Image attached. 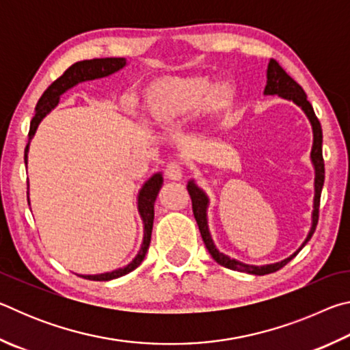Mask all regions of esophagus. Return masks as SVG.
<instances>
[{
    "label": "esophagus",
    "instance_id": "34e87169",
    "mask_svg": "<svg viewBox=\"0 0 350 350\" xmlns=\"http://www.w3.org/2000/svg\"><path fill=\"white\" fill-rule=\"evenodd\" d=\"M165 176H167V179L170 180H180L183 177L182 167L177 162L168 163L167 168H165Z\"/></svg>",
    "mask_w": 350,
    "mask_h": 350
}]
</instances>
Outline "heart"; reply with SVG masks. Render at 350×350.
Segmentation results:
<instances>
[{
  "label": "heart",
  "instance_id": "obj_1",
  "mask_svg": "<svg viewBox=\"0 0 350 350\" xmlns=\"http://www.w3.org/2000/svg\"><path fill=\"white\" fill-rule=\"evenodd\" d=\"M232 90L224 83L211 86L202 75L162 77L151 81L144 92V108L154 125L177 126L204 106L206 111H221L232 100Z\"/></svg>",
  "mask_w": 350,
  "mask_h": 350
}]
</instances>
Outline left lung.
I'll use <instances>...</instances> for the list:
<instances>
[{"instance_id": "obj_1", "label": "left lung", "mask_w": 350, "mask_h": 350, "mask_svg": "<svg viewBox=\"0 0 350 350\" xmlns=\"http://www.w3.org/2000/svg\"><path fill=\"white\" fill-rule=\"evenodd\" d=\"M264 96H280L281 98H286L288 102H293L296 106H299L301 109L304 111V114L309 118L312 125V133H313V144H312V151H310V161L313 165V170H315V182H313V188H315V194H313V210H312V227L307 233V238L304 239L301 247L296 250L293 254H290L288 258L280 260V262L275 264H265V265H253V264H245L241 262V260L230 258L228 254L221 253L216 248L215 242L210 234L208 228V205L210 199L206 196V193L200 188L196 180L189 179L187 183V189L189 193V198H191L193 202V215L196 219L198 227L200 236H202L204 244L206 250L211 254V258L216 260L217 264L224 265L230 270L242 271V273L248 275H269L273 273V271L280 270L284 267L290 259H293L296 254L299 253L301 248H303L307 242L310 241L313 232H315L317 224H318V210H319V198H321V189L324 185V161H323V129L321 123L315 116V111H313L312 105L307 100L306 92L303 91L298 83H296L292 77H290L286 70H284L278 62L270 60L267 66V85H265Z\"/></svg>"}]
</instances>
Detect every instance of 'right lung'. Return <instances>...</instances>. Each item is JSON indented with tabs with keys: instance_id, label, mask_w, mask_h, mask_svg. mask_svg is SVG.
Returning a JSON list of instances; mask_svg holds the SVG:
<instances>
[{
	"instance_id": "1",
	"label": "right lung",
	"mask_w": 350,
	"mask_h": 350,
	"mask_svg": "<svg viewBox=\"0 0 350 350\" xmlns=\"http://www.w3.org/2000/svg\"><path fill=\"white\" fill-rule=\"evenodd\" d=\"M128 64L126 58H94V60H83L70 66L66 72H64L60 79H57L52 85L47 88L43 96L38 100L37 106H35V116L31 122V129H29V142L25 150V163L27 165V152H29V145H31V140L33 139L35 133H37V128L41 123V120L49 114V112L55 108L60 102V97L64 92L69 91L70 88L79 85V83L91 81V80H98L105 79V77H109L112 74L118 72V70L123 69ZM163 185V176L162 173L152 174L150 179H148L142 188L139 189L137 194V210L142 222H144V241H142L140 250L135 254V258L129 262L128 265L122 269H116L112 271H106V273H97V275H79L85 280L91 281H111L116 280V278H120L123 275L129 273L134 269H137L142 264V260L145 259V254L148 252V247H150L151 242V232H152V222H154V202H156V198L161 188ZM27 202H29V193H27ZM31 205V202H29Z\"/></svg>"
}]
</instances>
